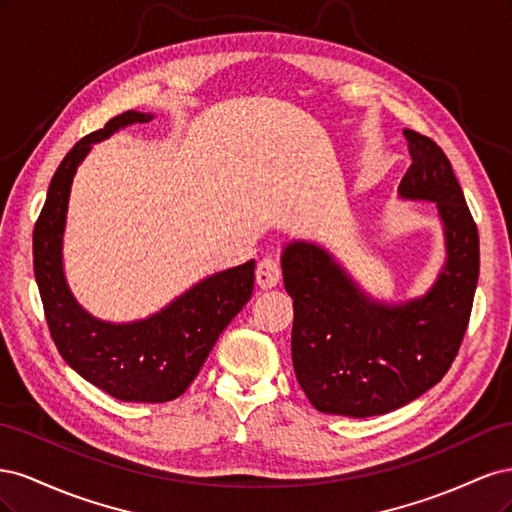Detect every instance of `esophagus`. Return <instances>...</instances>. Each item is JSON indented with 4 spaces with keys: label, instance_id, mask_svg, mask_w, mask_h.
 Returning <instances> with one entry per match:
<instances>
[{
    "label": "esophagus",
    "instance_id": "34e87169",
    "mask_svg": "<svg viewBox=\"0 0 512 512\" xmlns=\"http://www.w3.org/2000/svg\"><path fill=\"white\" fill-rule=\"evenodd\" d=\"M280 277H282V269H280V262H277L273 256H265L256 267V284L262 290H269L275 288L280 284Z\"/></svg>",
    "mask_w": 512,
    "mask_h": 512
}]
</instances>
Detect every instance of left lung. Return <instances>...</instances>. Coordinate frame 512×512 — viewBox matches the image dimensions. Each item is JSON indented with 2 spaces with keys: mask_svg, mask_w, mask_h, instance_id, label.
<instances>
[{
  "mask_svg": "<svg viewBox=\"0 0 512 512\" xmlns=\"http://www.w3.org/2000/svg\"><path fill=\"white\" fill-rule=\"evenodd\" d=\"M412 164L399 196L436 203L446 262L423 297L374 301L316 243L284 247L282 273L294 299L292 365L312 406L327 414L376 416L436 386L466 335L478 282V228L444 151L404 130Z\"/></svg>",
  "mask_w": 512,
  "mask_h": 512,
  "instance_id": "1",
  "label": "left lung"
}]
</instances>
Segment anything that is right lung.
Returning <instances> with one entry per match:
<instances>
[{"instance_id": "obj_1", "label": "right lung", "mask_w": 512, "mask_h": 512, "mask_svg": "<svg viewBox=\"0 0 512 512\" xmlns=\"http://www.w3.org/2000/svg\"><path fill=\"white\" fill-rule=\"evenodd\" d=\"M153 115L128 111L76 143L61 160L34 228V275L53 342L64 361L98 389L121 401L164 404L177 399L198 376L220 333L254 290V260L215 273L145 320L113 324L76 303L64 277L68 198L76 168L91 145Z\"/></svg>"}]
</instances>
